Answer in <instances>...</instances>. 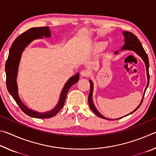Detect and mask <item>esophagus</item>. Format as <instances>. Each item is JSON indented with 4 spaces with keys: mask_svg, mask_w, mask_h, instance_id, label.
Returning a JSON list of instances; mask_svg holds the SVG:
<instances>
[{
    "mask_svg": "<svg viewBox=\"0 0 156 156\" xmlns=\"http://www.w3.org/2000/svg\"><path fill=\"white\" fill-rule=\"evenodd\" d=\"M89 74H90V73H89V72L87 69L82 70L81 72H80V75L82 76H88Z\"/></svg>",
    "mask_w": 156,
    "mask_h": 156,
    "instance_id": "esophagus-1",
    "label": "esophagus"
}]
</instances>
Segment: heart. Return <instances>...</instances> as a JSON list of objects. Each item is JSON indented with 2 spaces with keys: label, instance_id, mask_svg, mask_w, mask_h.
<instances>
[{
  "label": "heart",
  "instance_id": "b5f03b06",
  "mask_svg": "<svg viewBox=\"0 0 156 156\" xmlns=\"http://www.w3.org/2000/svg\"><path fill=\"white\" fill-rule=\"evenodd\" d=\"M107 43H104V42H99V43H96L94 44L93 47L94 50L96 52H100L103 51V50L106 48Z\"/></svg>",
  "mask_w": 156,
  "mask_h": 156
}]
</instances>
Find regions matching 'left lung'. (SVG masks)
<instances>
[{
	"label": "left lung",
	"mask_w": 156,
	"mask_h": 156,
	"mask_svg": "<svg viewBox=\"0 0 156 156\" xmlns=\"http://www.w3.org/2000/svg\"><path fill=\"white\" fill-rule=\"evenodd\" d=\"M122 34L124 37H125V44H124L123 47L121 48V49L120 51H125V50H130V51H133L134 52H136L137 54L139 56H140L142 58V59L143 60V61L145 64V66H146V69H147V87L146 88H145V90L144 92V95H143V97H142V99L141 100L140 103L138 105V107H137L136 109L135 110H133V112L131 113H129V114H131V113H133L134 112H136V111L138 109L140 106L142 102V100H143L144 98V94H145V91H146L148 87V86H149V58H148V56H147V54H146V52H145L144 49L143 47H142V45L140 42L137 38V36L134 35L133 33L131 32H129V31H122ZM115 54H118V51H116L114 52ZM89 83H90V92H89V97H88V101H89V107L91 109V110L93 111V112L95 113V114L97 115L98 117L100 118H105V119L106 120H118V119H120V118H117V119H109V118H105V116L102 115L101 113L98 112V111L97 110V109L96 108V107L94 106V102H93V99H92V96H93V91H94V84H93V82H92L91 80H89ZM128 114V115H129ZM125 117V116H124Z\"/></svg>",
	"instance_id": "1"
}]
</instances>
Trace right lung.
Returning a JSON list of instances; mask_svg holds the SVG:
<instances>
[{
  "label": "right lung",
  "instance_id": "1",
  "mask_svg": "<svg viewBox=\"0 0 156 156\" xmlns=\"http://www.w3.org/2000/svg\"><path fill=\"white\" fill-rule=\"evenodd\" d=\"M51 36V31L49 27H33L27 31H25L21 35L16 38L12 43L11 48L9 49L8 58L5 63V72H6L7 88L10 95L16 102L18 106L23 112L27 115L36 118H49L56 115L59 111L62 109L64 105L66 96L67 92L69 90L73 84L77 83L79 80V73H77L72 77L69 79L65 83L64 87L62 89L61 94L58 104L54 109L47 112H38L36 111L29 109L21 101L18 93V87L16 78L18 75V66L22 53L24 51L25 47L28 46L33 41L36 39H41L44 38H49Z\"/></svg>",
  "mask_w": 156,
  "mask_h": 156
}]
</instances>
